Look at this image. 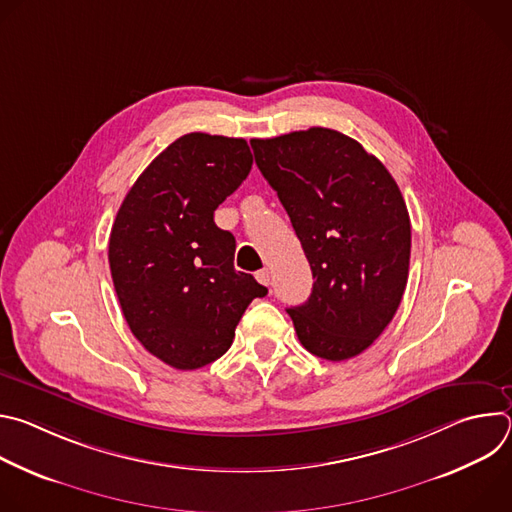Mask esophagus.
Masks as SVG:
<instances>
[{
    "label": "esophagus",
    "mask_w": 512,
    "mask_h": 512,
    "mask_svg": "<svg viewBox=\"0 0 512 512\" xmlns=\"http://www.w3.org/2000/svg\"><path fill=\"white\" fill-rule=\"evenodd\" d=\"M255 277H257V281H259L261 285H269V283H271V273H269V269H261V271H257V273H255Z\"/></svg>",
    "instance_id": "34e87169"
}]
</instances>
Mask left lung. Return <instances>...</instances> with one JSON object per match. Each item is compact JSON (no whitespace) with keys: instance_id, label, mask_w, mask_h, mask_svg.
<instances>
[{"instance_id":"1","label":"left lung","mask_w":512,"mask_h":512,"mask_svg":"<svg viewBox=\"0 0 512 512\" xmlns=\"http://www.w3.org/2000/svg\"><path fill=\"white\" fill-rule=\"evenodd\" d=\"M314 275L306 304L287 308L300 342L338 362L367 350L393 320L409 275L411 221L389 170L334 129L251 139Z\"/></svg>"}]
</instances>
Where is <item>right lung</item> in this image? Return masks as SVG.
<instances>
[{
	"label": "right lung",
	"mask_w": 512,
	"mask_h": 512,
	"mask_svg": "<svg viewBox=\"0 0 512 512\" xmlns=\"http://www.w3.org/2000/svg\"><path fill=\"white\" fill-rule=\"evenodd\" d=\"M253 166L241 137L186 133L135 180L109 237L123 316L143 348L178 371L221 358L267 287L235 269V237L214 225Z\"/></svg>",
	"instance_id": "add662e5"
}]
</instances>
